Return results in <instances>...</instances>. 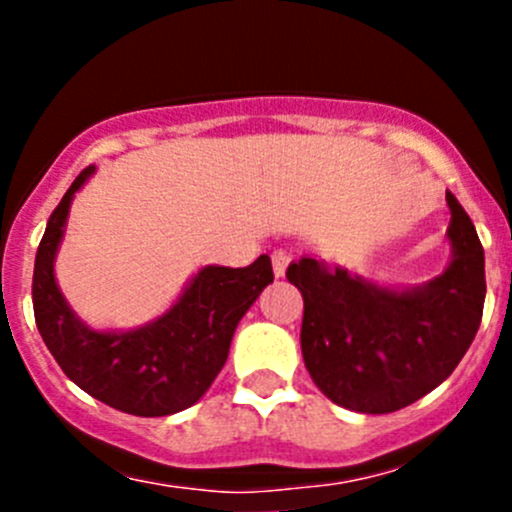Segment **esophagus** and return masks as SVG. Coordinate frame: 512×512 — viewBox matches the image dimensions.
<instances>
[{"label": "esophagus", "mask_w": 512, "mask_h": 512, "mask_svg": "<svg viewBox=\"0 0 512 512\" xmlns=\"http://www.w3.org/2000/svg\"><path fill=\"white\" fill-rule=\"evenodd\" d=\"M289 260H292V257H289V252L285 250L272 252V270H275V277H285Z\"/></svg>", "instance_id": "esophagus-1"}]
</instances>
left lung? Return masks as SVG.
<instances>
[{"instance_id": "obj_1", "label": "left lung", "mask_w": 512, "mask_h": 512, "mask_svg": "<svg viewBox=\"0 0 512 512\" xmlns=\"http://www.w3.org/2000/svg\"><path fill=\"white\" fill-rule=\"evenodd\" d=\"M451 210L446 270L416 287H386L302 257L287 280L302 292V356L327 399L359 414H391L453 374L483 317L485 257L471 218Z\"/></svg>"}]
</instances>
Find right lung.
I'll list each match as a JSON object with an SVG mask.
<instances>
[{"label":"right lung","instance_id":"add662e5","mask_svg":"<svg viewBox=\"0 0 512 512\" xmlns=\"http://www.w3.org/2000/svg\"><path fill=\"white\" fill-rule=\"evenodd\" d=\"M96 173L84 168L51 213L34 260V317L56 364L79 389L133 416L190 409L225 366L232 334L260 292L275 280L267 255L247 267L205 265L173 307L136 329L98 332L76 317L56 285L54 262L71 200Z\"/></svg>","mask_w":512,"mask_h":512}]
</instances>
